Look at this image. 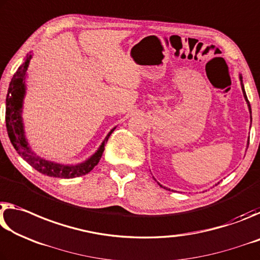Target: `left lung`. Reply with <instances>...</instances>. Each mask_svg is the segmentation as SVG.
I'll list each match as a JSON object with an SVG mask.
<instances>
[{
	"mask_svg": "<svg viewBox=\"0 0 260 260\" xmlns=\"http://www.w3.org/2000/svg\"><path fill=\"white\" fill-rule=\"evenodd\" d=\"M240 79H241V83H242V91H243V94H244V98H245V101H246V104H248V106H249V110H250V113H251V106H250V102H249L248 98H246V94H245L244 86H243V82H242V76H240ZM160 186H162V185H160Z\"/></svg>",
	"mask_w": 260,
	"mask_h": 260,
	"instance_id": "left-lung-1",
	"label": "left lung"
}]
</instances>
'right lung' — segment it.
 <instances>
[{
	"mask_svg": "<svg viewBox=\"0 0 260 260\" xmlns=\"http://www.w3.org/2000/svg\"><path fill=\"white\" fill-rule=\"evenodd\" d=\"M31 57L32 55H27L26 58H25V62L16 71V74L10 82L9 88H8L6 100V123L8 136H9L12 146L15 147L17 153L28 165H31L34 169H37L38 172L44 174V175L59 178H74L85 175V174L90 173L100 161L102 153L105 151L106 143H107L109 136L112 135L115 127L113 130H110V133L105 138L104 143L101 144L100 148L95 152V154H93L90 159L83 164L76 166H64L50 162V161H47L34 154L27 145L22 122V107L25 95L24 79Z\"/></svg>",
	"mask_w": 260,
	"mask_h": 260,
	"instance_id": "add662e5",
	"label": "right lung"
}]
</instances>
